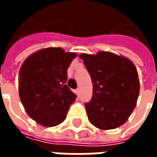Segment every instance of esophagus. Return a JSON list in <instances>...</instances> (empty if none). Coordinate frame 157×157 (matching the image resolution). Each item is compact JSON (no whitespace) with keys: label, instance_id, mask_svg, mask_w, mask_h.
I'll return each mask as SVG.
<instances>
[{"label":"esophagus","instance_id":"34e87169","mask_svg":"<svg viewBox=\"0 0 157 157\" xmlns=\"http://www.w3.org/2000/svg\"><path fill=\"white\" fill-rule=\"evenodd\" d=\"M75 94L77 95V97H79V96H80V89L77 88L76 90H75Z\"/></svg>","mask_w":157,"mask_h":157}]
</instances>
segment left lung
<instances>
[{"label":"left lung","instance_id":"left-lung-1","mask_svg":"<svg viewBox=\"0 0 157 157\" xmlns=\"http://www.w3.org/2000/svg\"><path fill=\"white\" fill-rule=\"evenodd\" d=\"M79 57L92 78L91 101L85 103L90 123L106 130L118 128L134 111L140 92V81L135 65L128 59L111 52Z\"/></svg>","mask_w":157,"mask_h":157}]
</instances>
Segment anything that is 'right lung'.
Listing matches in <instances>:
<instances>
[{
  "instance_id": "right-lung-1",
  "label": "right lung",
  "mask_w": 157,
  "mask_h": 157,
  "mask_svg": "<svg viewBox=\"0 0 157 157\" xmlns=\"http://www.w3.org/2000/svg\"><path fill=\"white\" fill-rule=\"evenodd\" d=\"M77 56L61 48H46L26 59L19 71V96L31 118L53 127L66 118L76 95L66 85L67 70Z\"/></svg>"
}]
</instances>
